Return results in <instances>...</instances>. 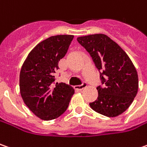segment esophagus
<instances>
[{
  "label": "esophagus",
  "mask_w": 147,
  "mask_h": 147,
  "mask_svg": "<svg viewBox=\"0 0 147 147\" xmlns=\"http://www.w3.org/2000/svg\"><path fill=\"white\" fill-rule=\"evenodd\" d=\"M86 86H87V83H86V82H83V83L81 84H80V85L75 86V88L76 89H79V90H82V89H84Z\"/></svg>",
  "instance_id": "obj_1"
}]
</instances>
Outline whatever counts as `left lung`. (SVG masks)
<instances>
[{
  "instance_id": "obj_1",
  "label": "left lung",
  "mask_w": 147,
  "mask_h": 147,
  "mask_svg": "<svg viewBox=\"0 0 147 147\" xmlns=\"http://www.w3.org/2000/svg\"><path fill=\"white\" fill-rule=\"evenodd\" d=\"M90 54L100 72L102 84L97 87L98 97L90 107L99 114L115 117L129 108L138 89V76L127 53L104 34L77 38Z\"/></svg>"
}]
</instances>
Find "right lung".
I'll use <instances>...</instances> for the list:
<instances>
[{
    "label": "right lung",
    "instance_id": "add662e5",
    "mask_svg": "<svg viewBox=\"0 0 147 147\" xmlns=\"http://www.w3.org/2000/svg\"><path fill=\"white\" fill-rule=\"evenodd\" d=\"M72 35L50 36L29 53L19 76L20 94L24 103L37 117L51 120L66 111L75 93L65 83H55L58 62L67 52Z\"/></svg>",
    "mask_w": 147,
    "mask_h": 147
}]
</instances>
